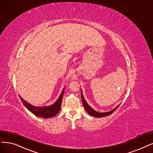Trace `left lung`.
<instances>
[{"mask_svg": "<svg viewBox=\"0 0 153 153\" xmlns=\"http://www.w3.org/2000/svg\"><path fill=\"white\" fill-rule=\"evenodd\" d=\"M81 97H82V102H83V106H84V108L85 109V111H86L88 114L91 116H94V117H105V116H108L109 115H111V114H112L116 109H117L119 106L120 105V104L119 105H117V107H116L115 108H114L113 110H112V111H109V112H97L96 111H95L94 109H93L92 108H91L88 103H87L86 100H85L84 97L83 96V94H82V91L81 90Z\"/></svg>", "mask_w": 153, "mask_h": 153, "instance_id": "1", "label": "left lung"}]
</instances>
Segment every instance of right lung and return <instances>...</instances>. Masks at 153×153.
<instances>
[{
  "label": "right lung",
  "mask_w": 153,
  "mask_h": 153,
  "mask_svg": "<svg viewBox=\"0 0 153 153\" xmlns=\"http://www.w3.org/2000/svg\"><path fill=\"white\" fill-rule=\"evenodd\" d=\"M65 89V87L62 90V92H61L60 95L59 96L57 100L54 102L53 104L49 106L36 107L30 104L29 103L27 102L25 100H24L20 95H19V97L21 102L23 103V105L27 108L28 111H29L30 112L33 113L34 115L38 116V117L48 119V118H51L54 117V116H55L59 112L61 109V105H62V102L63 99Z\"/></svg>",
  "instance_id": "right-lung-1"
}]
</instances>
